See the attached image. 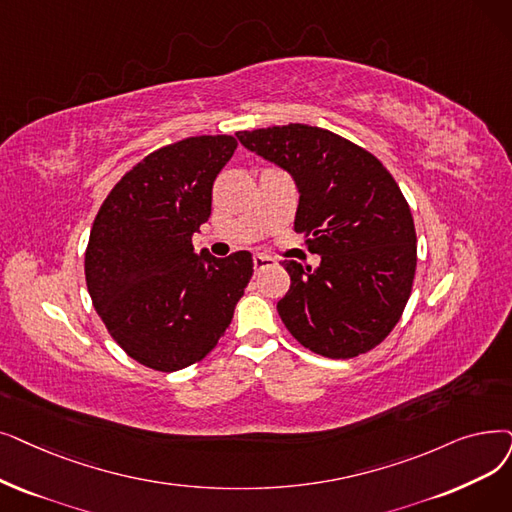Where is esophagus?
Masks as SVG:
<instances>
[{
    "instance_id": "34e87169",
    "label": "esophagus",
    "mask_w": 512,
    "mask_h": 512,
    "mask_svg": "<svg viewBox=\"0 0 512 512\" xmlns=\"http://www.w3.org/2000/svg\"><path fill=\"white\" fill-rule=\"evenodd\" d=\"M253 265H255V272H261L265 268H272V265H276V259L268 257V255H255Z\"/></svg>"
}]
</instances>
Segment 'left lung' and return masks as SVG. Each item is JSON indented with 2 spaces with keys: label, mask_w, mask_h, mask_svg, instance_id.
Here are the masks:
<instances>
[{
  "label": "left lung",
  "mask_w": 512,
  "mask_h": 512,
  "mask_svg": "<svg viewBox=\"0 0 512 512\" xmlns=\"http://www.w3.org/2000/svg\"><path fill=\"white\" fill-rule=\"evenodd\" d=\"M236 136L293 175L295 232L322 257L316 270L282 261L291 276L278 301L284 326L324 358L374 349L402 318L416 272L414 219L393 175L372 152L322 127L291 123Z\"/></svg>",
  "instance_id": "left-lung-1"
}]
</instances>
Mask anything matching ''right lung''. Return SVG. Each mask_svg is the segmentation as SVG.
Wrapping results in <instances>:
<instances>
[{
    "label": "right lung",
    "instance_id": "obj_1",
    "mask_svg": "<svg viewBox=\"0 0 512 512\" xmlns=\"http://www.w3.org/2000/svg\"><path fill=\"white\" fill-rule=\"evenodd\" d=\"M232 136H196L150 152L110 190L85 249L92 303L136 362L175 372L201 362L232 322L253 276L249 251L194 253Z\"/></svg>",
    "mask_w": 512,
    "mask_h": 512
}]
</instances>
